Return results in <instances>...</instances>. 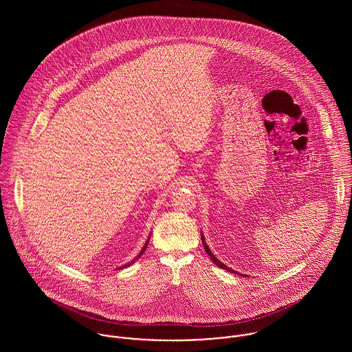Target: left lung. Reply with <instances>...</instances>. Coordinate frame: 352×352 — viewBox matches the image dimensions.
<instances>
[{"label":"left lung","mask_w":352,"mask_h":352,"mask_svg":"<svg viewBox=\"0 0 352 352\" xmlns=\"http://www.w3.org/2000/svg\"><path fill=\"white\" fill-rule=\"evenodd\" d=\"M201 243H203V247H204V250H206V252H207V254L210 256V258L212 260V263L217 265V267H219V268H222V270H226V271H230V272H234V274H239V272H236V271H233L232 268H229V267H226L223 263H221L212 253H211V251H210V248L207 247V244H206V241H204V237H203V234H201Z\"/></svg>","instance_id":"left-lung-1"}]
</instances>
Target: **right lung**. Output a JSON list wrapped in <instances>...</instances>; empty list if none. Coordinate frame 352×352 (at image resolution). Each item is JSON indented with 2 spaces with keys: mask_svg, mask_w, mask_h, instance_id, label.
I'll use <instances>...</instances> for the list:
<instances>
[{
  "mask_svg": "<svg viewBox=\"0 0 352 352\" xmlns=\"http://www.w3.org/2000/svg\"><path fill=\"white\" fill-rule=\"evenodd\" d=\"M149 240H151V236H149V239H148V241H146V244H145V247H144V248H142V251L140 252V254H138V257H141V254H142V253H144V252H145V250H146V248H148V244H149ZM138 257H137V258H138ZM131 263H134V261H131ZM131 263H129V264H126V265H124V267H129V265H130V264H131ZM124 267H122V268H124Z\"/></svg>",
  "mask_w": 352,
  "mask_h": 352,
  "instance_id": "obj_1",
  "label": "right lung"
}]
</instances>
